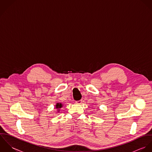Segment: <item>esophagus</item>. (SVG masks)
<instances>
[{
	"label": "esophagus",
	"mask_w": 152,
	"mask_h": 152,
	"mask_svg": "<svg viewBox=\"0 0 152 152\" xmlns=\"http://www.w3.org/2000/svg\"><path fill=\"white\" fill-rule=\"evenodd\" d=\"M82 102V100H77V101H76V104H81Z\"/></svg>",
	"instance_id": "34e87169"
}]
</instances>
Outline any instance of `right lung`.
<instances>
[{"mask_svg":"<svg viewBox=\"0 0 152 152\" xmlns=\"http://www.w3.org/2000/svg\"><path fill=\"white\" fill-rule=\"evenodd\" d=\"M61 107H62V104H61V103H58L56 104V109H61Z\"/></svg>","mask_w":152,"mask_h":152,"instance_id":"1","label":"right lung"}]
</instances>
